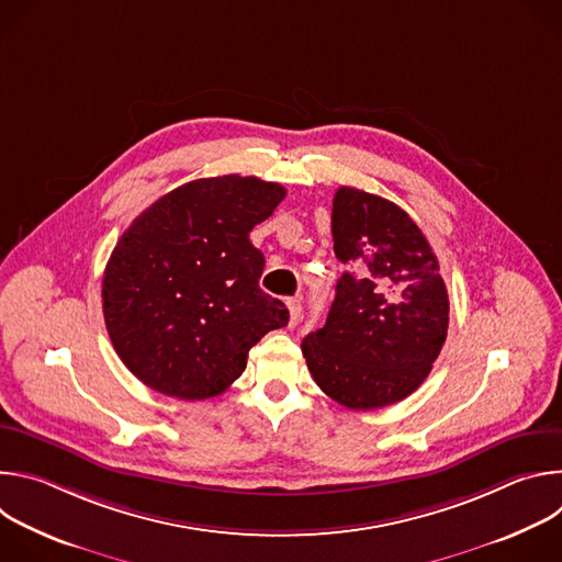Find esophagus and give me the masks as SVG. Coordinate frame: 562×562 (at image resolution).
Instances as JSON below:
<instances>
[{
  "label": "esophagus",
  "instance_id": "obj_1",
  "mask_svg": "<svg viewBox=\"0 0 562 562\" xmlns=\"http://www.w3.org/2000/svg\"><path fill=\"white\" fill-rule=\"evenodd\" d=\"M286 308H289V327L293 329L302 317V304L300 300H286Z\"/></svg>",
  "mask_w": 562,
  "mask_h": 562
}]
</instances>
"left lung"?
Masks as SVG:
<instances>
[{"instance_id": "1", "label": "left lung", "mask_w": 562, "mask_h": 562, "mask_svg": "<svg viewBox=\"0 0 562 562\" xmlns=\"http://www.w3.org/2000/svg\"><path fill=\"white\" fill-rule=\"evenodd\" d=\"M342 265L323 329L302 340L306 367L336 403L367 412L412 395L449 327V295L418 224L397 204L340 187L331 211Z\"/></svg>"}]
</instances>
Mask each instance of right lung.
Masks as SVG:
<instances>
[{
	"label": "right lung",
	"instance_id": "add662e5",
	"mask_svg": "<svg viewBox=\"0 0 562 562\" xmlns=\"http://www.w3.org/2000/svg\"><path fill=\"white\" fill-rule=\"evenodd\" d=\"M286 189L220 176L173 189L122 233L102 302L111 342L153 391L204 400L243 375L254 345L286 327L284 302L260 289L265 256L249 233Z\"/></svg>",
	"mask_w": 562,
	"mask_h": 562
}]
</instances>
